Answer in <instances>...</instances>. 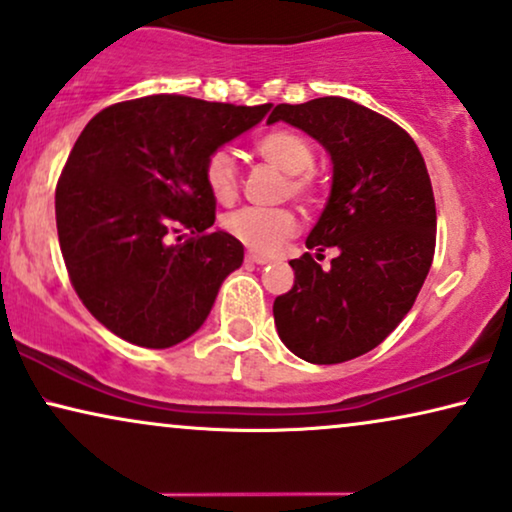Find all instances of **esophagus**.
<instances>
[{"label": "esophagus", "instance_id": "esophagus-1", "mask_svg": "<svg viewBox=\"0 0 512 512\" xmlns=\"http://www.w3.org/2000/svg\"><path fill=\"white\" fill-rule=\"evenodd\" d=\"M247 263H251V265H265V263H270V258L258 256V254H254V251H249V254H247Z\"/></svg>", "mask_w": 512, "mask_h": 512}]
</instances>
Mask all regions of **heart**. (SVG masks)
Returning <instances> with one entry per match:
<instances>
[{"label": "heart", "instance_id": "b5f03b06", "mask_svg": "<svg viewBox=\"0 0 512 512\" xmlns=\"http://www.w3.org/2000/svg\"><path fill=\"white\" fill-rule=\"evenodd\" d=\"M256 152L265 162L280 169L289 178V192L294 197L310 199L315 192L313 169L315 150L310 141L296 131L277 129L261 136L256 141ZM204 181H207L211 195L218 202L228 204L237 197L240 190V169L237 159L228 148H218L211 152L204 162ZM296 216L289 209H256L244 207L230 211L223 218V230L242 242L244 247L256 254H272L282 247L289 237L296 235Z\"/></svg>", "mask_w": 512, "mask_h": 512}]
</instances>
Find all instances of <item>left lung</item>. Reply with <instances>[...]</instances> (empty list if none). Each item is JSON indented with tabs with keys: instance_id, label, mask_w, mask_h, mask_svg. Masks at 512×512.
I'll return each mask as SVG.
<instances>
[{
	"instance_id": "8db88e82",
	"label": "left lung",
	"mask_w": 512,
	"mask_h": 512,
	"mask_svg": "<svg viewBox=\"0 0 512 512\" xmlns=\"http://www.w3.org/2000/svg\"><path fill=\"white\" fill-rule=\"evenodd\" d=\"M313 136L334 164L331 192L305 247H336L331 268L289 261L294 287L272 305L282 343L305 362L338 364L374 350L404 320L435 254V197L414 138L388 117L324 96L277 105L268 124Z\"/></svg>"
}]
</instances>
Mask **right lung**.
Instances as JSON below:
<instances>
[{
	"mask_svg": "<svg viewBox=\"0 0 512 512\" xmlns=\"http://www.w3.org/2000/svg\"><path fill=\"white\" fill-rule=\"evenodd\" d=\"M270 108L157 94L110 105L84 126L56 185V225L72 287L105 329L171 348L202 327L244 261L242 242L211 230L204 162ZM181 229L191 232L185 243Z\"/></svg>",
	"mask_w": 512,
	"mask_h": 512,
	"instance_id": "add662e5",
	"label": "right lung"
}]
</instances>
